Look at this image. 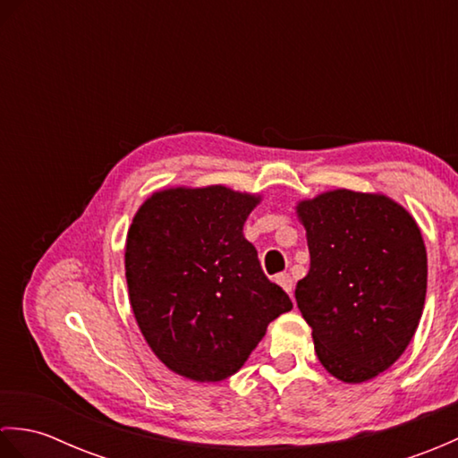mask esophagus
Segmentation results:
<instances>
[{
	"label": "esophagus",
	"instance_id": "34e87169",
	"mask_svg": "<svg viewBox=\"0 0 458 458\" xmlns=\"http://www.w3.org/2000/svg\"><path fill=\"white\" fill-rule=\"evenodd\" d=\"M276 281H277V285H281V289L287 291V293H291V291H293V279H291L289 274H279L276 277Z\"/></svg>",
	"mask_w": 458,
	"mask_h": 458
}]
</instances>
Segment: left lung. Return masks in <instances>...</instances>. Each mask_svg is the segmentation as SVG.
<instances>
[{
	"label": "left lung",
	"instance_id": "left-lung-1",
	"mask_svg": "<svg viewBox=\"0 0 458 458\" xmlns=\"http://www.w3.org/2000/svg\"><path fill=\"white\" fill-rule=\"evenodd\" d=\"M309 274L295 299L318 362L344 384L386 372L420 327L427 250L415 218L384 192L333 189L295 207Z\"/></svg>",
	"mask_w": 458,
	"mask_h": 458
}]
</instances>
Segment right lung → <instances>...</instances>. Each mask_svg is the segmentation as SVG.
<instances>
[{
  "instance_id": "right-lung-1",
  "label": "right lung",
  "mask_w": 458,
  "mask_h": 458,
  "mask_svg": "<svg viewBox=\"0 0 458 458\" xmlns=\"http://www.w3.org/2000/svg\"><path fill=\"white\" fill-rule=\"evenodd\" d=\"M259 202L224 184L169 187L131 220L123 261L133 317L153 354L192 382L234 376L271 320L293 309L244 238Z\"/></svg>"
}]
</instances>
